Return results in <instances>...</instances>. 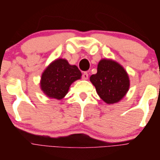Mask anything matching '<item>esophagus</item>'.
I'll return each instance as SVG.
<instances>
[{
    "instance_id": "esophagus-1",
    "label": "esophagus",
    "mask_w": 160,
    "mask_h": 160,
    "mask_svg": "<svg viewBox=\"0 0 160 160\" xmlns=\"http://www.w3.org/2000/svg\"><path fill=\"white\" fill-rule=\"evenodd\" d=\"M88 73H87V72H84V73H82V79H84V80H87V79H88Z\"/></svg>"
}]
</instances>
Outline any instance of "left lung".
Returning a JSON list of instances; mask_svg holds the SVG:
<instances>
[{"label": "left lung", "instance_id": "left-lung-1", "mask_svg": "<svg viewBox=\"0 0 160 160\" xmlns=\"http://www.w3.org/2000/svg\"><path fill=\"white\" fill-rule=\"evenodd\" d=\"M90 80L95 87L98 94L107 104L119 102L130 87L127 71L111 59H102L98 65L97 73L90 76Z\"/></svg>", "mask_w": 160, "mask_h": 160}]
</instances>
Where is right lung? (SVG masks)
<instances>
[{"instance_id":"1","label":"right lung","mask_w":160,"mask_h":160,"mask_svg":"<svg viewBox=\"0 0 160 160\" xmlns=\"http://www.w3.org/2000/svg\"><path fill=\"white\" fill-rule=\"evenodd\" d=\"M81 76L77 66L70 65L66 59L58 58L42 73L41 89L49 98L60 100L67 94L70 85Z\"/></svg>"}]
</instances>
